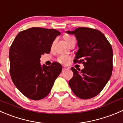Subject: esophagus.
<instances>
[{
    "label": "esophagus",
    "mask_w": 123,
    "mask_h": 123,
    "mask_svg": "<svg viewBox=\"0 0 123 123\" xmlns=\"http://www.w3.org/2000/svg\"><path fill=\"white\" fill-rule=\"evenodd\" d=\"M68 69H69V68L68 67L64 66L62 67V71H65V70H68Z\"/></svg>",
    "instance_id": "34e87169"
}]
</instances>
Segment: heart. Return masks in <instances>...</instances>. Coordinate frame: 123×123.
Segmentation results:
<instances>
[{
	"instance_id": "heart-1",
	"label": "heart",
	"mask_w": 123,
	"mask_h": 123,
	"mask_svg": "<svg viewBox=\"0 0 123 123\" xmlns=\"http://www.w3.org/2000/svg\"><path fill=\"white\" fill-rule=\"evenodd\" d=\"M64 39H65V41L67 42V43L68 45H70L71 43L73 41H74V38L73 37L71 36H69V35H65L64 36ZM70 59V57H69L67 55H60L56 58V61L58 62L61 63V64H65L68 62L69 60Z\"/></svg>"
}]
</instances>
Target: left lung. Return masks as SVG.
<instances>
[{
  "instance_id": "left-lung-1",
  "label": "left lung",
  "mask_w": 123,
  "mask_h": 123,
  "mask_svg": "<svg viewBox=\"0 0 123 123\" xmlns=\"http://www.w3.org/2000/svg\"><path fill=\"white\" fill-rule=\"evenodd\" d=\"M67 33L74 34L77 40L79 49L74 62L82 63L85 67L79 71L71 68L73 76L68 84L77 97L92 98L103 90L112 75V46L103 33L94 29L78 27Z\"/></svg>"
}]
</instances>
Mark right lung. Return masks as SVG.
<instances>
[{
	"label": "right lung",
	"mask_w": 123,
	"mask_h": 123,
	"mask_svg": "<svg viewBox=\"0 0 123 123\" xmlns=\"http://www.w3.org/2000/svg\"><path fill=\"white\" fill-rule=\"evenodd\" d=\"M60 32L32 27L20 32L9 49V72L13 83L27 98L38 100L50 93L62 71L58 62L41 66V55L49 53Z\"/></svg>",
	"instance_id": "1"
}]
</instances>
